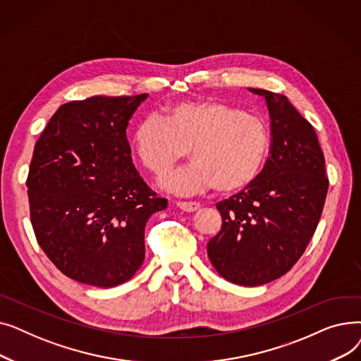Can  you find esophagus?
I'll return each instance as SVG.
<instances>
[{
	"instance_id": "obj_1",
	"label": "esophagus",
	"mask_w": 361,
	"mask_h": 361,
	"mask_svg": "<svg viewBox=\"0 0 361 361\" xmlns=\"http://www.w3.org/2000/svg\"><path fill=\"white\" fill-rule=\"evenodd\" d=\"M177 206L184 212H196L200 209V203L197 202H177Z\"/></svg>"
}]
</instances>
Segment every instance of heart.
<instances>
[{"label": "heart", "mask_w": 361, "mask_h": 361, "mask_svg": "<svg viewBox=\"0 0 361 361\" xmlns=\"http://www.w3.org/2000/svg\"><path fill=\"white\" fill-rule=\"evenodd\" d=\"M131 143L140 164L158 176L190 150L193 162L162 180L166 190L187 196L215 187L219 195H233L260 176L271 135L257 114L214 99L181 101L169 104L164 118H143Z\"/></svg>", "instance_id": "obj_1"}]
</instances>
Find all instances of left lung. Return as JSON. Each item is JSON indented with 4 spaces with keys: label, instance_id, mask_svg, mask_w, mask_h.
<instances>
[{
    "label": "left lung",
    "instance_id": "8db88e82",
    "mask_svg": "<svg viewBox=\"0 0 361 361\" xmlns=\"http://www.w3.org/2000/svg\"><path fill=\"white\" fill-rule=\"evenodd\" d=\"M249 90L268 105L271 157L252 185L216 203L222 226L207 243V256L226 281L257 287L287 274L305 253L324 211L329 180L316 131L288 98Z\"/></svg>",
    "mask_w": 361,
    "mask_h": 361
}]
</instances>
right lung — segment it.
<instances>
[{
  "mask_svg": "<svg viewBox=\"0 0 361 361\" xmlns=\"http://www.w3.org/2000/svg\"><path fill=\"white\" fill-rule=\"evenodd\" d=\"M147 93L61 105L37 139L27 176L37 243L66 276L111 288L145 260V226L168 200L131 161L126 128Z\"/></svg>",
  "mask_w": 361,
  "mask_h": 361,
  "instance_id": "obj_1",
  "label": "right lung"
}]
</instances>
